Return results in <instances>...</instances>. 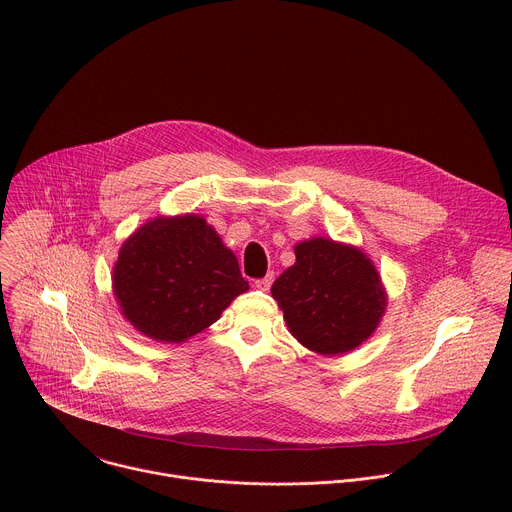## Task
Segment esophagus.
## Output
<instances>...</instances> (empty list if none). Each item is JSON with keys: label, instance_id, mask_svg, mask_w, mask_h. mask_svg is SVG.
Segmentation results:
<instances>
[{"label": "esophagus", "instance_id": "esophagus-1", "mask_svg": "<svg viewBox=\"0 0 512 512\" xmlns=\"http://www.w3.org/2000/svg\"><path fill=\"white\" fill-rule=\"evenodd\" d=\"M273 277H275V275H273V271H269L265 277H261V279H257V281H255V287H259V289H265V291H267V289L271 287V283H273Z\"/></svg>", "mask_w": 512, "mask_h": 512}]
</instances>
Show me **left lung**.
I'll use <instances>...</instances> for the list:
<instances>
[{
	"instance_id": "1",
	"label": "left lung",
	"mask_w": 512,
	"mask_h": 512,
	"mask_svg": "<svg viewBox=\"0 0 512 512\" xmlns=\"http://www.w3.org/2000/svg\"><path fill=\"white\" fill-rule=\"evenodd\" d=\"M271 296L289 332L328 356L360 346L387 308L373 261L356 247L324 237L296 245V263L275 279Z\"/></svg>"
}]
</instances>
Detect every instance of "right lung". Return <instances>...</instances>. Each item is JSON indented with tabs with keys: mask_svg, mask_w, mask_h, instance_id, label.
I'll use <instances>...</instances> for the list:
<instances>
[{
	"mask_svg": "<svg viewBox=\"0 0 512 512\" xmlns=\"http://www.w3.org/2000/svg\"><path fill=\"white\" fill-rule=\"evenodd\" d=\"M249 289L239 261L198 214L154 218L121 247L113 291L123 316L158 342H184Z\"/></svg>",
	"mask_w": 512,
	"mask_h": 512,
	"instance_id": "1",
	"label": "right lung"
}]
</instances>
